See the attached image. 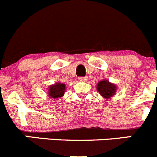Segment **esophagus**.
<instances>
[{
	"label": "esophagus",
	"mask_w": 157,
	"mask_h": 157,
	"mask_svg": "<svg viewBox=\"0 0 157 157\" xmlns=\"http://www.w3.org/2000/svg\"><path fill=\"white\" fill-rule=\"evenodd\" d=\"M86 77H79V80H80V81H82V82H83V81H86Z\"/></svg>",
	"instance_id": "1"
}]
</instances>
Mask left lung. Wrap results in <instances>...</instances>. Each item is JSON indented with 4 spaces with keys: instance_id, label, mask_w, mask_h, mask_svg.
Returning a JSON list of instances; mask_svg holds the SVG:
<instances>
[{
    "instance_id": "left-lung-1",
    "label": "left lung",
    "mask_w": 157,
    "mask_h": 157,
    "mask_svg": "<svg viewBox=\"0 0 157 157\" xmlns=\"http://www.w3.org/2000/svg\"><path fill=\"white\" fill-rule=\"evenodd\" d=\"M97 90L104 99H110L113 97L117 90V87L114 83H110L107 80H100L97 84Z\"/></svg>"
}]
</instances>
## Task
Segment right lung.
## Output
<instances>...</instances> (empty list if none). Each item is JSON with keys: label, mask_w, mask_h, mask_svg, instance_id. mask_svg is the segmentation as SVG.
<instances>
[{"label": "right lung", "mask_w": 157, "mask_h": 157, "mask_svg": "<svg viewBox=\"0 0 157 157\" xmlns=\"http://www.w3.org/2000/svg\"><path fill=\"white\" fill-rule=\"evenodd\" d=\"M65 91H66V85L64 83H60V82L50 85L48 88V96L51 99H57L59 97H62L64 95Z\"/></svg>", "instance_id": "1"}]
</instances>
